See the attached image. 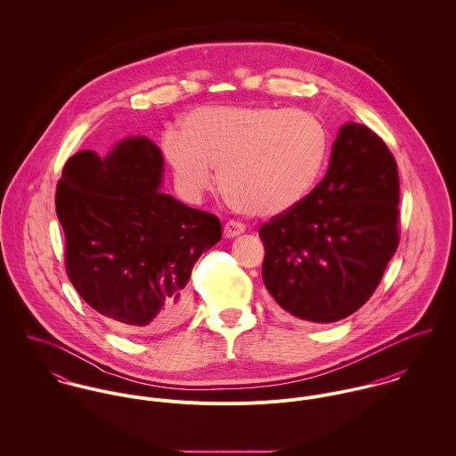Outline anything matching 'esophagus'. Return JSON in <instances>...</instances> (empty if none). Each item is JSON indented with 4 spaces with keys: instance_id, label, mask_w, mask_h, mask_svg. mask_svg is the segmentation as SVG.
Returning <instances> with one entry per match:
<instances>
[{
    "instance_id": "obj_1",
    "label": "esophagus",
    "mask_w": 456,
    "mask_h": 456,
    "mask_svg": "<svg viewBox=\"0 0 456 456\" xmlns=\"http://www.w3.org/2000/svg\"><path fill=\"white\" fill-rule=\"evenodd\" d=\"M244 232H246V226H244L242 223H239V221H228V223L224 224V228H223V235H224L226 239L239 237V235L244 233Z\"/></svg>"
}]
</instances>
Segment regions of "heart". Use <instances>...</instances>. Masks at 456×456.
Returning <instances> with one entry per match:
<instances>
[{
  "label": "heart",
  "mask_w": 456,
  "mask_h": 456,
  "mask_svg": "<svg viewBox=\"0 0 456 456\" xmlns=\"http://www.w3.org/2000/svg\"><path fill=\"white\" fill-rule=\"evenodd\" d=\"M161 149L181 191L200 200L214 183L246 214L273 217L300 205L314 188L328 154L322 119L302 109L201 107Z\"/></svg>",
  "instance_id": "b5f03b06"
}]
</instances>
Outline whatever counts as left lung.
I'll return each mask as SVG.
<instances>
[{"mask_svg":"<svg viewBox=\"0 0 456 456\" xmlns=\"http://www.w3.org/2000/svg\"><path fill=\"white\" fill-rule=\"evenodd\" d=\"M398 200L387 143L365 125H344L325 179L300 205L261 224V273L275 304L313 323L356 313L398 248Z\"/></svg>","mask_w":456,"mask_h":456,"instance_id":"obj_1","label":"left lung"}]
</instances>
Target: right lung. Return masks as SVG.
<instances>
[{
  "label": "right lung",
  "instance_id": "obj_1",
  "mask_svg": "<svg viewBox=\"0 0 456 456\" xmlns=\"http://www.w3.org/2000/svg\"><path fill=\"white\" fill-rule=\"evenodd\" d=\"M163 154L128 136L100 158L66 161L56 191L66 273L82 300L123 328L163 331L188 314L186 284L201 253L221 240L214 214L161 193Z\"/></svg>",
  "mask_w": 456,
  "mask_h": 456
}]
</instances>
